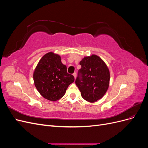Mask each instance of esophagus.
<instances>
[{
  "instance_id": "obj_1",
  "label": "esophagus",
  "mask_w": 148,
  "mask_h": 148,
  "mask_svg": "<svg viewBox=\"0 0 148 148\" xmlns=\"http://www.w3.org/2000/svg\"><path fill=\"white\" fill-rule=\"evenodd\" d=\"M73 77H74V78H75V79L76 78V77H77V73H76L75 72L73 74Z\"/></svg>"
}]
</instances>
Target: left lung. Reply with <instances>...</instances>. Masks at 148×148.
Masks as SVG:
<instances>
[{"label": "left lung", "mask_w": 148, "mask_h": 148, "mask_svg": "<svg viewBox=\"0 0 148 148\" xmlns=\"http://www.w3.org/2000/svg\"><path fill=\"white\" fill-rule=\"evenodd\" d=\"M75 83L84 100L95 102L104 96L109 86L110 72L107 65L99 56L92 54L80 61Z\"/></svg>", "instance_id": "8db88e82"}]
</instances>
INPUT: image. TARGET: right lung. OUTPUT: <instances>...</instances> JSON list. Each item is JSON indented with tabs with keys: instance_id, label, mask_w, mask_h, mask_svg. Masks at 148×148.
I'll list each match as a JSON object with an SVG mask.
<instances>
[{
	"instance_id": "1",
	"label": "right lung",
	"mask_w": 148,
	"mask_h": 148,
	"mask_svg": "<svg viewBox=\"0 0 148 148\" xmlns=\"http://www.w3.org/2000/svg\"><path fill=\"white\" fill-rule=\"evenodd\" d=\"M33 79L40 95L49 101H56L64 96L75 78L67 73L66 65L61 62V57L50 52L39 61L34 71Z\"/></svg>"
}]
</instances>
